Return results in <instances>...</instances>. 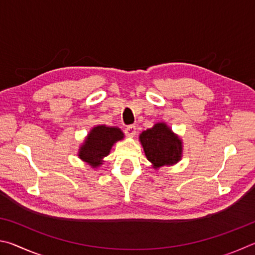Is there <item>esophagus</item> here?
Segmentation results:
<instances>
[{"instance_id": "1", "label": "esophagus", "mask_w": 255, "mask_h": 255, "mask_svg": "<svg viewBox=\"0 0 255 255\" xmlns=\"http://www.w3.org/2000/svg\"><path fill=\"white\" fill-rule=\"evenodd\" d=\"M125 132L128 137H133L136 135V126L133 125H129L126 128H125Z\"/></svg>"}]
</instances>
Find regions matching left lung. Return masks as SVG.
<instances>
[{
  "label": "left lung",
  "instance_id": "8db88e82",
  "mask_svg": "<svg viewBox=\"0 0 255 255\" xmlns=\"http://www.w3.org/2000/svg\"><path fill=\"white\" fill-rule=\"evenodd\" d=\"M139 141L146 158L155 170L174 165L182 158V139L165 123H156L152 128L141 131Z\"/></svg>",
  "mask_w": 255,
  "mask_h": 255
}]
</instances>
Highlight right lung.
Listing matches in <instances>:
<instances>
[{"instance_id":"right-lung-1","label":"right lung","mask_w":255,"mask_h":255,"mask_svg":"<svg viewBox=\"0 0 255 255\" xmlns=\"http://www.w3.org/2000/svg\"><path fill=\"white\" fill-rule=\"evenodd\" d=\"M124 132L118 127L97 125L88 132L80 145L77 156L93 169L101 166L110 150L117 141L124 139Z\"/></svg>"}]
</instances>
